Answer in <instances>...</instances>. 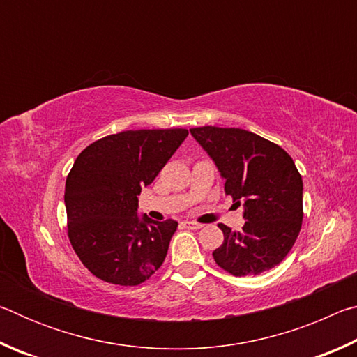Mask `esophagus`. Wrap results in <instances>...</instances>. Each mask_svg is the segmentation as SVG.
<instances>
[{
    "mask_svg": "<svg viewBox=\"0 0 357 357\" xmlns=\"http://www.w3.org/2000/svg\"><path fill=\"white\" fill-rule=\"evenodd\" d=\"M184 227H185V228H189V229H200V228H203L202 223H198V222H190V220L184 222Z\"/></svg>",
    "mask_w": 357,
    "mask_h": 357,
    "instance_id": "34e87169",
    "label": "esophagus"
}]
</instances>
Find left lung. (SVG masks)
I'll list each match as a JSON object with an SVG mask.
<instances>
[{
    "label": "left lung",
    "instance_id": "1",
    "mask_svg": "<svg viewBox=\"0 0 357 357\" xmlns=\"http://www.w3.org/2000/svg\"><path fill=\"white\" fill-rule=\"evenodd\" d=\"M225 179V193L244 206L245 223L231 231L223 223V244L214 261L231 275H258L283 261L302 227V178L279 144L238 128L190 129Z\"/></svg>",
    "mask_w": 357,
    "mask_h": 357
}]
</instances>
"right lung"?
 <instances>
[{
    "label": "right lung",
    "mask_w": 357,
    "mask_h": 357,
    "mask_svg": "<svg viewBox=\"0 0 357 357\" xmlns=\"http://www.w3.org/2000/svg\"><path fill=\"white\" fill-rule=\"evenodd\" d=\"M187 135V129L124 130L78 154L66 179L68 236L84 268L98 279L135 287L164 263L178 222L138 219L137 195Z\"/></svg>",
    "instance_id": "obj_1"
}]
</instances>
